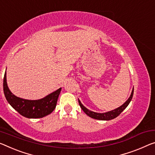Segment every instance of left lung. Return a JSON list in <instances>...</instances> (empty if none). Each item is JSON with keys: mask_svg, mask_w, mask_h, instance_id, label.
I'll return each mask as SVG.
<instances>
[{"mask_svg": "<svg viewBox=\"0 0 155 155\" xmlns=\"http://www.w3.org/2000/svg\"><path fill=\"white\" fill-rule=\"evenodd\" d=\"M133 94H134V88H133L132 94H131L130 97L127 99V101H126L124 104H122L120 107H119L114 109V110L109 111L105 113H97V112H94V111H92L91 110H89V109L86 108L81 103V102L79 99H78V102H79L80 107L82 108V110L84 111V112L87 114V116H89V117L94 119H97V120H111V119H114L117 117V116L120 115V113L122 112V111L124 110L126 107H127L128 104H130V101H132V97H133Z\"/></svg>", "mask_w": 155, "mask_h": 155, "instance_id": "8db88e82", "label": "left lung"}]
</instances>
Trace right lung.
I'll return each mask as SVG.
<instances>
[{"label":"right lung","mask_w":155,"mask_h":155,"mask_svg":"<svg viewBox=\"0 0 155 155\" xmlns=\"http://www.w3.org/2000/svg\"><path fill=\"white\" fill-rule=\"evenodd\" d=\"M61 88L51 93L44 98L35 101L23 99L14 96L8 87L6 72L3 79V91L8 103L21 115L28 118H43L53 112L56 107L57 102Z\"/></svg>","instance_id":"right-lung-1"}]
</instances>
